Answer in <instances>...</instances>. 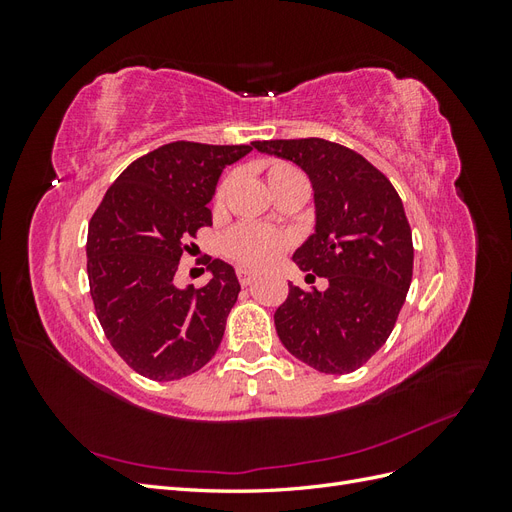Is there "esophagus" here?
Wrapping results in <instances>:
<instances>
[{"label": "esophagus", "mask_w": 512, "mask_h": 512, "mask_svg": "<svg viewBox=\"0 0 512 512\" xmlns=\"http://www.w3.org/2000/svg\"><path fill=\"white\" fill-rule=\"evenodd\" d=\"M237 277H239V282L243 284V286H250L252 282H254V273L252 271H247V269H243V267H239L237 269Z\"/></svg>", "instance_id": "34e87169"}]
</instances>
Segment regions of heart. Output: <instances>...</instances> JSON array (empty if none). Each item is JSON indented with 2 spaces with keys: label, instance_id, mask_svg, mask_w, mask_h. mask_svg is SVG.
Here are the masks:
<instances>
[{
  "label": "heart",
  "instance_id": "obj_1",
  "mask_svg": "<svg viewBox=\"0 0 512 512\" xmlns=\"http://www.w3.org/2000/svg\"><path fill=\"white\" fill-rule=\"evenodd\" d=\"M297 175H301L299 170L286 162H271L267 168V179L271 188L275 183L297 177ZM224 192H226V185H222L218 194H215V203L218 205L222 203ZM288 247H290V237L284 230L260 226V224H241L237 228H232L224 237L226 256L235 260L237 265L252 271L273 267Z\"/></svg>",
  "mask_w": 512,
  "mask_h": 512
}]
</instances>
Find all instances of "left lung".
<instances>
[{
    "label": "left lung",
    "mask_w": 512,
    "mask_h": 512,
    "mask_svg": "<svg viewBox=\"0 0 512 512\" xmlns=\"http://www.w3.org/2000/svg\"><path fill=\"white\" fill-rule=\"evenodd\" d=\"M260 153L290 160L312 181L314 235L292 254L305 282L290 284L273 316L284 348L322 374H350L389 339L412 282V230L404 203L380 170L324 138L256 141Z\"/></svg>",
    "instance_id": "8db88e82"
}]
</instances>
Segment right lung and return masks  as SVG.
Instances as JSON below:
<instances>
[{
  "label": "right lung",
  "instance_id": "1",
  "mask_svg": "<svg viewBox=\"0 0 512 512\" xmlns=\"http://www.w3.org/2000/svg\"><path fill=\"white\" fill-rule=\"evenodd\" d=\"M252 145L170 143L132 162L87 230L89 290L104 335L136 374L168 382L207 365L241 284L215 258L203 288L175 284L185 239L211 226L222 170Z\"/></svg>",
  "mask_w": 512,
  "mask_h": 512
}]
</instances>
